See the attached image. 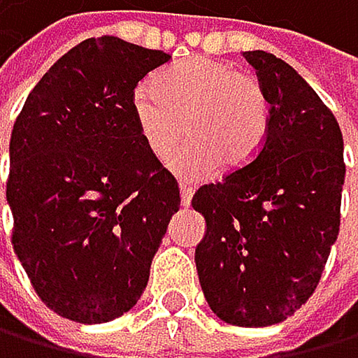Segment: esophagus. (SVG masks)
Returning a JSON list of instances; mask_svg holds the SVG:
<instances>
[{
  "label": "esophagus",
  "mask_w": 358,
  "mask_h": 358,
  "mask_svg": "<svg viewBox=\"0 0 358 358\" xmlns=\"http://www.w3.org/2000/svg\"><path fill=\"white\" fill-rule=\"evenodd\" d=\"M191 196H194V187H189V185H180V202H182V206H189V202H191Z\"/></svg>",
  "instance_id": "1"
}]
</instances>
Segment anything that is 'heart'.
Returning a JSON list of instances; mask_svg holds the SVG:
<instances>
[{"label": "heart", "mask_w": 358, "mask_h": 358, "mask_svg": "<svg viewBox=\"0 0 358 358\" xmlns=\"http://www.w3.org/2000/svg\"><path fill=\"white\" fill-rule=\"evenodd\" d=\"M134 116L158 160L178 152L187 129L191 147L178 164L191 176H204L213 162L233 171L253 160L266 134L268 101L253 74L229 61L198 57L136 90Z\"/></svg>", "instance_id": "b5f03b06"}]
</instances>
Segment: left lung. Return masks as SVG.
Returning <instances> with one entry per match:
<instances>
[{
	"label": "left lung",
	"mask_w": 358,
	"mask_h": 358,
	"mask_svg": "<svg viewBox=\"0 0 358 358\" xmlns=\"http://www.w3.org/2000/svg\"><path fill=\"white\" fill-rule=\"evenodd\" d=\"M271 105L253 160L196 191L206 233L196 248L211 310L233 326L290 317L315 292L341 224L343 136L334 114L286 61L244 52Z\"/></svg>",
	"instance_id": "obj_1"
}]
</instances>
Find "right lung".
<instances>
[{
	"mask_svg": "<svg viewBox=\"0 0 358 358\" xmlns=\"http://www.w3.org/2000/svg\"><path fill=\"white\" fill-rule=\"evenodd\" d=\"M169 59L118 37L85 39L15 120L6 182L15 253L48 308L78 324L134 308L180 206L134 116L136 85Z\"/></svg>",
	"mask_w": 358,
	"mask_h": 358,
	"instance_id": "1",
	"label": "right lung"
}]
</instances>
